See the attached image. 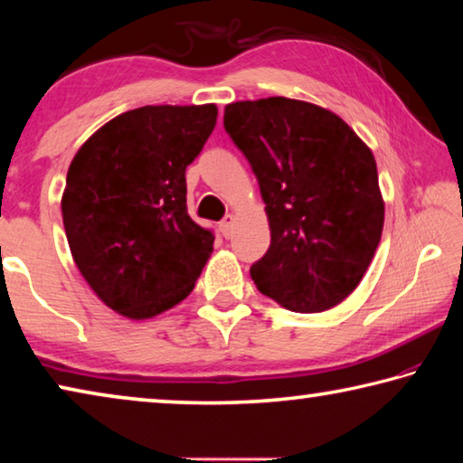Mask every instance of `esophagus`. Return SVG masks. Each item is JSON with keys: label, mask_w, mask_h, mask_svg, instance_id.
Here are the masks:
<instances>
[{"label": "esophagus", "mask_w": 463, "mask_h": 463, "mask_svg": "<svg viewBox=\"0 0 463 463\" xmlns=\"http://www.w3.org/2000/svg\"><path fill=\"white\" fill-rule=\"evenodd\" d=\"M232 224H234V218L229 214V216H224L222 221H221V224H218V229H221V232H222V237L224 239H229L231 234H232Z\"/></svg>", "instance_id": "34e87169"}]
</instances>
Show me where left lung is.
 I'll use <instances>...</instances> for the list:
<instances>
[{
	"label": "left lung",
	"mask_w": 463,
	"mask_h": 463,
	"mask_svg": "<svg viewBox=\"0 0 463 463\" xmlns=\"http://www.w3.org/2000/svg\"><path fill=\"white\" fill-rule=\"evenodd\" d=\"M224 130L260 182L271 245L250 265L257 289L294 312H323L362 281L383 202L370 148L339 116L300 99L224 108Z\"/></svg>",
	"instance_id": "obj_1"
}]
</instances>
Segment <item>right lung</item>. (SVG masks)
Returning a JSON list of instances; mask_svg holds the SVG:
<instances>
[{
  "label": "right lung",
  "instance_id": "add662e5",
  "mask_svg": "<svg viewBox=\"0 0 463 463\" xmlns=\"http://www.w3.org/2000/svg\"><path fill=\"white\" fill-rule=\"evenodd\" d=\"M206 106H145L104 124L71 161L61 210L101 302L151 318L192 292L214 232L187 214L185 169L216 127Z\"/></svg>",
  "mask_w": 463,
  "mask_h": 463
}]
</instances>
